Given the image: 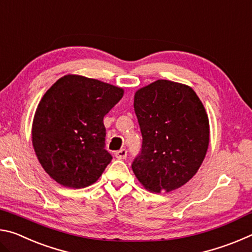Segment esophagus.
<instances>
[{"label":"esophagus","instance_id":"obj_1","mask_svg":"<svg viewBox=\"0 0 252 252\" xmlns=\"http://www.w3.org/2000/svg\"><path fill=\"white\" fill-rule=\"evenodd\" d=\"M126 155H127V152H126V149H121V150H119V151L116 152V158L119 160H125L126 158Z\"/></svg>","mask_w":252,"mask_h":252}]
</instances>
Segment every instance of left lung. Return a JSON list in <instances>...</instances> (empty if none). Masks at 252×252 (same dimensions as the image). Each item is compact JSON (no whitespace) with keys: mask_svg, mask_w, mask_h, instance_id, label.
<instances>
[{"mask_svg":"<svg viewBox=\"0 0 252 252\" xmlns=\"http://www.w3.org/2000/svg\"><path fill=\"white\" fill-rule=\"evenodd\" d=\"M134 112L142 134L132 163L140 183L151 192H170L192 178L209 146V119L195 92L169 80L139 89Z\"/></svg>","mask_w":252,"mask_h":252,"instance_id":"obj_1","label":"left lung"}]
</instances>
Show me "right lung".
Returning a JSON list of instances; mask_svg holds the SVG:
<instances>
[{"label":"right lung","mask_w":252,"mask_h":252,"mask_svg":"<svg viewBox=\"0 0 252 252\" xmlns=\"http://www.w3.org/2000/svg\"><path fill=\"white\" fill-rule=\"evenodd\" d=\"M123 96V89L82 75L59 79L34 114L32 143L45 172L73 189L91 186L112 156L104 149L103 118Z\"/></svg>","instance_id":"right-lung-1"}]
</instances>
